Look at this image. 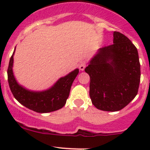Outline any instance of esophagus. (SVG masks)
Returning <instances> with one entry per match:
<instances>
[{"label": "esophagus", "mask_w": 150, "mask_h": 150, "mask_svg": "<svg viewBox=\"0 0 150 150\" xmlns=\"http://www.w3.org/2000/svg\"><path fill=\"white\" fill-rule=\"evenodd\" d=\"M86 62H81V64H80L79 69H81V71H83L84 69H85V68H86Z\"/></svg>", "instance_id": "esophagus-1"}]
</instances>
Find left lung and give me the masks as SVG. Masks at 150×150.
I'll use <instances>...</instances> for the list:
<instances>
[{
    "label": "left lung",
    "mask_w": 150,
    "mask_h": 150,
    "mask_svg": "<svg viewBox=\"0 0 150 150\" xmlns=\"http://www.w3.org/2000/svg\"><path fill=\"white\" fill-rule=\"evenodd\" d=\"M85 71L90 76L91 99L99 110L119 111L138 93L141 77L138 51L119 32L113 33L112 45L96 51Z\"/></svg>",
    "instance_id": "8db88e82"
}]
</instances>
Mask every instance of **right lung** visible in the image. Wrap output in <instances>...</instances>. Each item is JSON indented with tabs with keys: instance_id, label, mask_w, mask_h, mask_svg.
<instances>
[{
	"instance_id": "right-lung-1",
	"label": "right lung",
	"mask_w": 150,
	"mask_h": 150,
	"mask_svg": "<svg viewBox=\"0 0 150 150\" xmlns=\"http://www.w3.org/2000/svg\"><path fill=\"white\" fill-rule=\"evenodd\" d=\"M10 59L8 67V81L11 91L15 99L21 104L36 112L47 113L62 108L69 96L71 86L79 72L76 68L60 78L52 86L43 91H33L24 87L16 81L13 72V56Z\"/></svg>"
}]
</instances>
